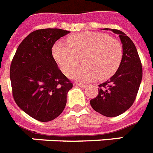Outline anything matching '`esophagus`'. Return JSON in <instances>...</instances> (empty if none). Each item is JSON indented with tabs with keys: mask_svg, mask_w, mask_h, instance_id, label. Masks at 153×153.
<instances>
[{
	"mask_svg": "<svg viewBox=\"0 0 153 153\" xmlns=\"http://www.w3.org/2000/svg\"><path fill=\"white\" fill-rule=\"evenodd\" d=\"M76 85L78 86V87H81V88H86L87 87V84H84V83H76Z\"/></svg>",
	"mask_w": 153,
	"mask_h": 153,
	"instance_id": "1",
	"label": "esophagus"
}]
</instances>
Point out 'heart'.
Wrapping results in <instances>:
<instances>
[{
	"instance_id": "obj_1",
	"label": "heart",
	"mask_w": 153,
	"mask_h": 153,
	"mask_svg": "<svg viewBox=\"0 0 153 153\" xmlns=\"http://www.w3.org/2000/svg\"><path fill=\"white\" fill-rule=\"evenodd\" d=\"M53 55L64 74H68L82 57L83 65L69 74L80 81L97 77L105 79L114 74L123 57V49L118 40L104 33L84 32L72 35L66 43H56Z\"/></svg>"
}]
</instances>
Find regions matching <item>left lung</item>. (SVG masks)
<instances>
[{"label":"left lung","mask_w":153,"mask_h":153,"mask_svg":"<svg viewBox=\"0 0 153 153\" xmlns=\"http://www.w3.org/2000/svg\"><path fill=\"white\" fill-rule=\"evenodd\" d=\"M111 30L119 35L123 57L114 75L98 85V94L91 100L93 109L106 117H116L128 109L136 98L142 78V66L136 47L131 39L120 30Z\"/></svg>","instance_id":"1"}]
</instances>
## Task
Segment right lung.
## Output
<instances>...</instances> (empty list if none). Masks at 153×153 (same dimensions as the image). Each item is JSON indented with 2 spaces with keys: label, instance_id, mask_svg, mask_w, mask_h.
Returning a JSON list of instances; mask_svg holds the SVG:
<instances>
[{
  "label": "right lung",
  "instance_id": "right-lung-1",
  "mask_svg": "<svg viewBox=\"0 0 153 153\" xmlns=\"http://www.w3.org/2000/svg\"><path fill=\"white\" fill-rule=\"evenodd\" d=\"M69 31L39 29L18 45L10 66L14 100L26 114L46 122L58 117L73 83L59 69L52 53L55 42Z\"/></svg>",
  "mask_w": 153,
  "mask_h": 153
}]
</instances>
